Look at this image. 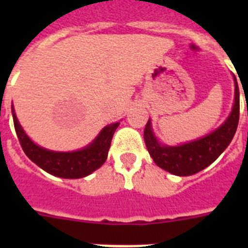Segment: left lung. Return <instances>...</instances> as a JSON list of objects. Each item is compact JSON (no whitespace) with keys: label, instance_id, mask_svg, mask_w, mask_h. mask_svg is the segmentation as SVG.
<instances>
[{"label":"left lung","instance_id":"1","mask_svg":"<svg viewBox=\"0 0 248 248\" xmlns=\"http://www.w3.org/2000/svg\"><path fill=\"white\" fill-rule=\"evenodd\" d=\"M240 119V91L235 78V103L223 124L210 134L177 146L163 145L155 137L149 120L144 129V140L149 154L159 168L177 176H189L201 171L217 159L230 145Z\"/></svg>","mask_w":248,"mask_h":248}]
</instances>
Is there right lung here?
I'll use <instances>...</instances> for the list:
<instances>
[{
    "mask_svg": "<svg viewBox=\"0 0 248 248\" xmlns=\"http://www.w3.org/2000/svg\"><path fill=\"white\" fill-rule=\"evenodd\" d=\"M12 117L19 144L25 154L48 174L64 177V179H80L88 176L89 174L99 169L108 157L111 139L119 126V123H113L110 125L105 126L99 135L94 139L93 143L80 150L59 153V151L47 150L34 144L22 129L13 110V107Z\"/></svg>",
    "mask_w": 248,
    "mask_h": 248,
    "instance_id": "right-lung-1",
    "label": "right lung"
}]
</instances>
